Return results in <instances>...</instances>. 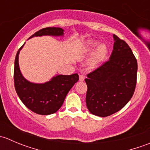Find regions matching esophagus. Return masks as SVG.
I'll use <instances>...</instances> for the list:
<instances>
[{
  "mask_svg": "<svg viewBox=\"0 0 150 150\" xmlns=\"http://www.w3.org/2000/svg\"><path fill=\"white\" fill-rule=\"evenodd\" d=\"M84 80H85L84 75H79V81H84Z\"/></svg>",
  "mask_w": 150,
  "mask_h": 150,
  "instance_id": "obj_1",
  "label": "esophagus"
}]
</instances>
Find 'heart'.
<instances>
[{
	"label": "heart",
	"instance_id": "b5f03b06",
	"mask_svg": "<svg viewBox=\"0 0 150 150\" xmlns=\"http://www.w3.org/2000/svg\"><path fill=\"white\" fill-rule=\"evenodd\" d=\"M97 48V50L95 52L92 59L91 63L93 66H96L103 62L105 59L108 53V50L105 45H101L100 42L96 41V40H88L86 43V46L85 47L84 51L86 52H91L95 48Z\"/></svg>",
	"mask_w": 150,
	"mask_h": 150
}]
</instances>
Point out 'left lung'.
I'll use <instances>...</instances> for the list:
<instances>
[{"label": "left lung", "mask_w": 150, "mask_h": 150, "mask_svg": "<svg viewBox=\"0 0 150 150\" xmlns=\"http://www.w3.org/2000/svg\"><path fill=\"white\" fill-rule=\"evenodd\" d=\"M110 60L87 75L86 103L94 115L107 117L120 110L135 91L137 61L129 46L113 35Z\"/></svg>", "instance_id": "left-lung-1"}]
</instances>
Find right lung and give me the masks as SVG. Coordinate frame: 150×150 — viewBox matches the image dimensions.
<instances>
[{
    "label": "right lung",
    "instance_id": "1",
    "mask_svg": "<svg viewBox=\"0 0 150 150\" xmlns=\"http://www.w3.org/2000/svg\"><path fill=\"white\" fill-rule=\"evenodd\" d=\"M43 35L63 36L64 30L60 28H43L29 39ZM24 45L17 51L15 58L13 80L16 93L23 104L35 113L42 115L55 113L62 107L69 90L78 82L79 76L77 73L57 75L44 83L30 82L23 77L19 65V54Z\"/></svg>",
    "mask_w": 150,
    "mask_h": 150
}]
</instances>
